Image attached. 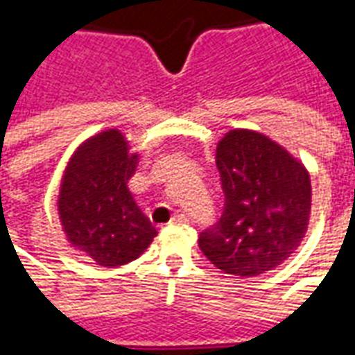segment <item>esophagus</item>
<instances>
[{
  "label": "esophagus",
  "instance_id": "obj_1",
  "mask_svg": "<svg viewBox=\"0 0 355 355\" xmlns=\"http://www.w3.org/2000/svg\"><path fill=\"white\" fill-rule=\"evenodd\" d=\"M188 223V216L184 213H177V215L171 218V224H184Z\"/></svg>",
  "mask_w": 355,
  "mask_h": 355
}]
</instances>
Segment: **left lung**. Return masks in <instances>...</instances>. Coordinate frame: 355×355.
<instances>
[{"label": "left lung", "mask_w": 355, "mask_h": 355, "mask_svg": "<svg viewBox=\"0 0 355 355\" xmlns=\"http://www.w3.org/2000/svg\"><path fill=\"white\" fill-rule=\"evenodd\" d=\"M224 209L198 239L201 253L224 274H266L297 251L312 209L310 175L297 157L249 129L216 144Z\"/></svg>", "instance_id": "left-lung-1"}]
</instances>
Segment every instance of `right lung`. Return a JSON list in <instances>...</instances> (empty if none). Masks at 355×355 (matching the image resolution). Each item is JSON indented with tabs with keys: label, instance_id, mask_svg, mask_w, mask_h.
Masks as SVG:
<instances>
[{
	"label": "right lung",
	"instance_id": "obj_1",
	"mask_svg": "<svg viewBox=\"0 0 355 355\" xmlns=\"http://www.w3.org/2000/svg\"><path fill=\"white\" fill-rule=\"evenodd\" d=\"M139 155L129 154L123 132L108 129L85 140L62 177L58 215L66 238L101 266L139 259L157 236L131 190Z\"/></svg>",
	"mask_w": 355,
	"mask_h": 355
}]
</instances>
